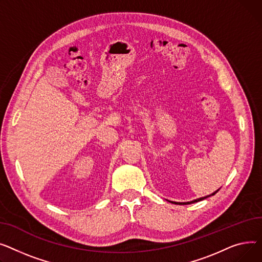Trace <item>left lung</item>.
<instances>
[{"mask_svg": "<svg viewBox=\"0 0 262 262\" xmlns=\"http://www.w3.org/2000/svg\"><path fill=\"white\" fill-rule=\"evenodd\" d=\"M219 191V189L216 191V192H213V193H211V194H209V195H206V196H203V198H200V199H196V200H193V201H191V202H184V203H177V202H172V203H174V204H190V203H194V202H199V201H202V200H204V199H206V198H208V196H210V195H213V194H216L217 192Z\"/></svg>", "mask_w": 262, "mask_h": 262, "instance_id": "left-lung-1", "label": "left lung"}]
</instances>
